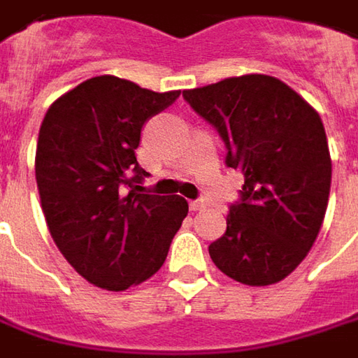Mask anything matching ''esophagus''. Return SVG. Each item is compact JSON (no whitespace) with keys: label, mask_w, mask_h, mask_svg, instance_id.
<instances>
[{"label":"esophagus","mask_w":358,"mask_h":358,"mask_svg":"<svg viewBox=\"0 0 358 358\" xmlns=\"http://www.w3.org/2000/svg\"><path fill=\"white\" fill-rule=\"evenodd\" d=\"M203 208V201L201 199H193V201H189V210H193V212H197V210H201Z\"/></svg>","instance_id":"34e87169"}]
</instances>
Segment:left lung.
<instances>
[{
  "label": "left lung",
  "instance_id": "1",
  "mask_svg": "<svg viewBox=\"0 0 358 358\" xmlns=\"http://www.w3.org/2000/svg\"><path fill=\"white\" fill-rule=\"evenodd\" d=\"M183 99L226 144V166L244 185L226 232L210 244L222 273L244 285L285 279L310 252L324 222L332 161L318 112L268 75H243Z\"/></svg>",
  "mask_w": 358,
  "mask_h": 358
}]
</instances>
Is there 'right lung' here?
Wrapping results in <instances>:
<instances>
[{"label":"right lung","mask_w":358,"mask_h":358,"mask_svg":"<svg viewBox=\"0 0 358 358\" xmlns=\"http://www.w3.org/2000/svg\"><path fill=\"white\" fill-rule=\"evenodd\" d=\"M181 91L142 90L101 75L59 97L44 115L36 183L55 244L81 277L124 292L163 267L189 206L152 195L136 161L141 132Z\"/></svg>","instance_id":"1"}]
</instances>
